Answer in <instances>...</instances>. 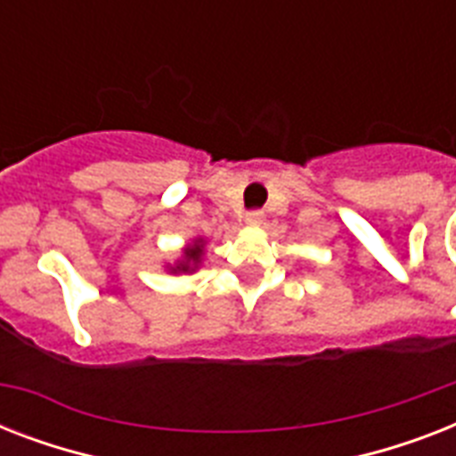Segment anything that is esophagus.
<instances>
[{
	"mask_svg": "<svg viewBox=\"0 0 456 456\" xmlns=\"http://www.w3.org/2000/svg\"><path fill=\"white\" fill-rule=\"evenodd\" d=\"M263 220H265L263 210H248V213H246V224H253V227H256V224H260Z\"/></svg>",
	"mask_w": 456,
	"mask_h": 456,
	"instance_id": "1",
	"label": "esophagus"
}]
</instances>
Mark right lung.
Returning <instances> with one entry per match:
<instances>
[{
    "label": "right lung",
    "instance_id": "1",
    "mask_svg": "<svg viewBox=\"0 0 456 456\" xmlns=\"http://www.w3.org/2000/svg\"><path fill=\"white\" fill-rule=\"evenodd\" d=\"M200 253H203V248H200V246H191V248H186L184 250V263L179 265L177 270H189V267H191V265H196L199 263V257H200Z\"/></svg>",
    "mask_w": 456,
    "mask_h": 456
}]
</instances>
